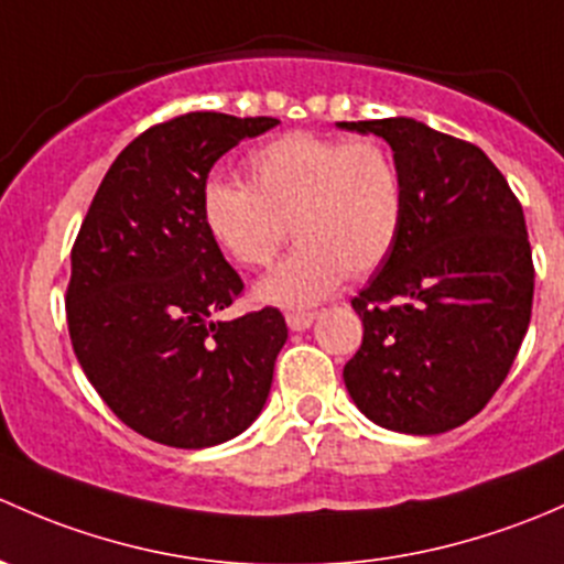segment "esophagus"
I'll list each match as a JSON object with an SVG mask.
<instances>
[{
	"instance_id": "obj_1",
	"label": "esophagus",
	"mask_w": 564,
	"mask_h": 564,
	"mask_svg": "<svg viewBox=\"0 0 564 564\" xmlns=\"http://www.w3.org/2000/svg\"><path fill=\"white\" fill-rule=\"evenodd\" d=\"M315 317H317V312H288V315H284V321H288L290 330H304L315 323Z\"/></svg>"
}]
</instances>
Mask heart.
<instances>
[{
	"mask_svg": "<svg viewBox=\"0 0 564 564\" xmlns=\"http://www.w3.org/2000/svg\"><path fill=\"white\" fill-rule=\"evenodd\" d=\"M243 176L247 187L208 182L200 217L214 243L243 269L269 265L288 234L295 236L293 252L258 284L269 304H315L345 274L367 276L382 265L402 234V167L375 138L288 132L254 149Z\"/></svg>",
	"mask_w": 564,
	"mask_h": 564,
	"instance_id": "b5f03b06",
	"label": "heart"
}]
</instances>
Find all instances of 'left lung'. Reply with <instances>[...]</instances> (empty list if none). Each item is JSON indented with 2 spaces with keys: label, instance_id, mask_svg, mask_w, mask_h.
Returning <instances> with one entry per match:
<instances>
[{
  "label": "left lung",
  "instance_id": "left-lung-1",
  "mask_svg": "<svg viewBox=\"0 0 564 564\" xmlns=\"http://www.w3.org/2000/svg\"><path fill=\"white\" fill-rule=\"evenodd\" d=\"M339 127L386 138L408 193L397 247L352 299L364 341L345 386L377 426L448 432L489 404L530 325L524 212L475 143L404 116Z\"/></svg>",
  "mask_w": 564,
  "mask_h": 564
}]
</instances>
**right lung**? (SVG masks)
<instances>
[{"mask_svg":"<svg viewBox=\"0 0 564 564\" xmlns=\"http://www.w3.org/2000/svg\"><path fill=\"white\" fill-rule=\"evenodd\" d=\"M280 124L193 110L149 127L108 167L73 243L67 328L102 402L171 448H212L263 410L288 325L263 306L214 321L243 282L208 236L214 162Z\"/></svg>","mask_w":564,"mask_h":564,"instance_id":"1","label":"right lung"}]
</instances>
